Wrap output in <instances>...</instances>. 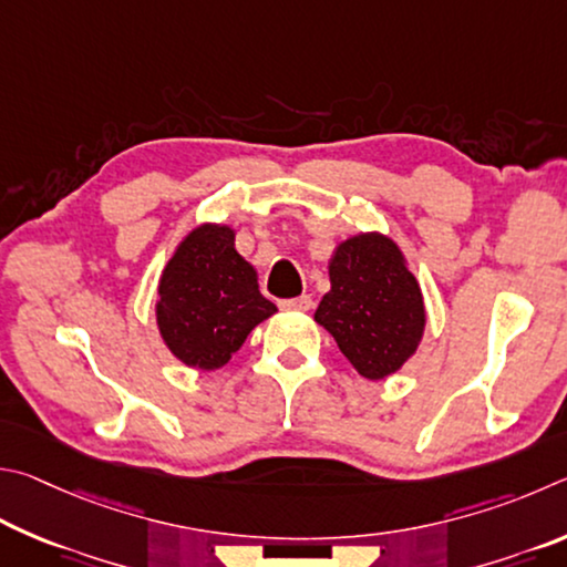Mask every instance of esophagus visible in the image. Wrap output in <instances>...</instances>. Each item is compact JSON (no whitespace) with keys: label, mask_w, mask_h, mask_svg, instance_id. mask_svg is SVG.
Wrapping results in <instances>:
<instances>
[{"label":"esophagus","mask_w":567,"mask_h":567,"mask_svg":"<svg viewBox=\"0 0 567 567\" xmlns=\"http://www.w3.org/2000/svg\"><path fill=\"white\" fill-rule=\"evenodd\" d=\"M313 306V299L311 296H299V299H286L281 301V309H291V311H309Z\"/></svg>","instance_id":"1"}]
</instances>
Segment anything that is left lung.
Masks as SVG:
<instances>
[{
    "label": "left lung",
    "instance_id": "left-lung-1",
    "mask_svg": "<svg viewBox=\"0 0 567 567\" xmlns=\"http://www.w3.org/2000/svg\"><path fill=\"white\" fill-rule=\"evenodd\" d=\"M331 291L316 321L329 331L361 375L385 379L419 349L423 296L391 238L361 234L343 241L329 264Z\"/></svg>",
    "mask_w": 567,
    "mask_h": 567
}]
</instances>
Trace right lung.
I'll return each mask as SVG.
<instances>
[{
    "label": "right lung",
    "instance_id": "right-lung-1",
    "mask_svg": "<svg viewBox=\"0 0 567 567\" xmlns=\"http://www.w3.org/2000/svg\"><path fill=\"white\" fill-rule=\"evenodd\" d=\"M274 311L258 291L254 266L236 254L228 226L194 228L158 284V331L178 361L202 371L221 369Z\"/></svg>",
    "mask_w": 567,
    "mask_h": 567
}]
</instances>
